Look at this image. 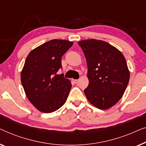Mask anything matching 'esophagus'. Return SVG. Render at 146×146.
<instances>
[{
	"mask_svg": "<svg viewBox=\"0 0 146 146\" xmlns=\"http://www.w3.org/2000/svg\"><path fill=\"white\" fill-rule=\"evenodd\" d=\"M73 81L75 84H77L78 82H79V80H78V79H73Z\"/></svg>",
	"mask_w": 146,
	"mask_h": 146,
	"instance_id": "esophagus-1",
	"label": "esophagus"
}]
</instances>
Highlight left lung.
Returning <instances> with one entry per match:
<instances>
[{"label": "left lung", "instance_id": "obj_1", "mask_svg": "<svg viewBox=\"0 0 146 146\" xmlns=\"http://www.w3.org/2000/svg\"><path fill=\"white\" fill-rule=\"evenodd\" d=\"M85 54L89 83L86 97L101 110L111 108L122 97L130 79L126 59L118 49L95 39L78 42Z\"/></svg>", "mask_w": 146, "mask_h": 146}]
</instances>
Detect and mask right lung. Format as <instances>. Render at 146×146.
<instances>
[{
    "mask_svg": "<svg viewBox=\"0 0 146 146\" xmlns=\"http://www.w3.org/2000/svg\"><path fill=\"white\" fill-rule=\"evenodd\" d=\"M73 42L52 40L29 53L21 71V82L30 102L40 112L50 113L62 106L67 98L71 83L57 75L61 57Z\"/></svg>",
    "mask_w": 146,
    "mask_h": 146,
    "instance_id": "add662e5",
    "label": "right lung"
}]
</instances>
